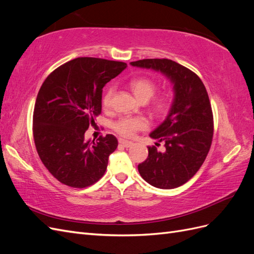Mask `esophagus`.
<instances>
[{
	"mask_svg": "<svg viewBox=\"0 0 254 254\" xmlns=\"http://www.w3.org/2000/svg\"><path fill=\"white\" fill-rule=\"evenodd\" d=\"M119 143H120L122 146H124V147H126V148L131 147V146L133 145L132 142L127 141V140H123V139H120V140H119Z\"/></svg>",
	"mask_w": 254,
	"mask_h": 254,
	"instance_id": "obj_1",
	"label": "esophagus"
}]
</instances>
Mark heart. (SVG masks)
I'll use <instances>...</instances> for the list:
<instances>
[{
	"label": "heart",
	"instance_id": "heart-1",
	"mask_svg": "<svg viewBox=\"0 0 254 254\" xmlns=\"http://www.w3.org/2000/svg\"><path fill=\"white\" fill-rule=\"evenodd\" d=\"M129 87L131 89L134 96L139 99L140 102H148L149 99L155 95L157 91L156 82L146 77H137L133 78L129 82ZM114 95V88L109 87L107 88L103 94L102 104L104 108L109 109L112 104V98ZM168 97L166 95L159 96L152 103L151 109L153 113L157 115H161L166 112L168 108ZM146 122L141 118H129L124 117L119 119L113 124V129L119 134L123 136L130 137L132 136L137 130H142L146 128Z\"/></svg>",
	"mask_w": 254,
	"mask_h": 254
}]
</instances>
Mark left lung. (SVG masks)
Here are the masks:
<instances>
[{
  "label": "left lung",
  "instance_id": "left-lung-1",
  "mask_svg": "<svg viewBox=\"0 0 254 254\" xmlns=\"http://www.w3.org/2000/svg\"><path fill=\"white\" fill-rule=\"evenodd\" d=\"M130 65L162 74L173 86V103L165 120L149 136L164 142V151L148 147V158L139 164L142 178L150 186L170 190L188 182L210 150L213 114L201 79L188 67L170 59H143ZM159 143H156L158 145Z\"/></svg>",
  "mask_w": 254,
  "mask_h": 254
}]
</instances>
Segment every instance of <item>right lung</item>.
Here are the masks:
<instances>
[{
  "label": "right lung",
  "mask_w": 254,
  "mask_h": 254,
  "mask_svg": "<svg viewBox=\"0 0 254 254\" xmlns=\"http://www.w3.org/2000/svg\"><path fill=\"white\" fill-rule=\"evenodd\" d=\"M126 67L120 61L80 57L42 83L34 109L35 145L44 166L65 186L86 188L105 174L117 137L107 134L94 143L84 140V132L102 112L103 88Z\"/></svg>",
  "instance_id": "right-lung-1"
}]
</instances>
